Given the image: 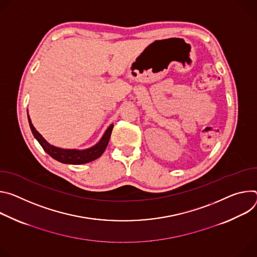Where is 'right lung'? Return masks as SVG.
<instances>
[{
  "instance_id": "obj_1",
  "label": "right lung",
  "mask_w": 257,
  "mask_h": 257,
  "mask_svg": "<svg viewBox=\"0 0 257 257\" xmlns=\"http://www.w3.org/2000/svg\"><path fill=\"white\" fill-rule=\"evenodd\" d=\"M27 118L28 122H30V126L32 130V133L34 137L37 139V141L40 143V145L43 147V149L54 159L57 161H59L61 163L65 164H83V163H88L91 162L97 158H99L105 151L108 142L113 130V123L110 124L105 133L103 134L102 138L99 140L97 144L94 146L87 148V149H64V148H59L56 147L54 145H51L49 142L45 140V138L36 130L34 126L30 115H28V111H27Z\"/></svg>"
}]
</instances>
